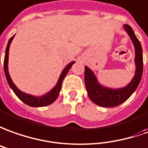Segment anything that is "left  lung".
I'll list each match as a JSON object with an SVG mask.
<instances>
[{
  "instance_id": "left-lung-1",
  "label": "left lung",
  "mask_w": 148,
  "mask_h": 148,
  "mask_svg": "<svg viewBox=\"0 0 148 148\" xmlns=\"http://www.w3.org/2000/svg\"><path fill=\"white\" fill-rule=\"evenodd\" d=\"M124 29L133 42L135 49L134 63L136 65L134 78L126 87L113 89L104 87L98 83L93 72L88 67L84 68V83L88 95L92 102L102 107H114L126 101L135 91L142 78L143 70V50L140 42L135 36L132 28L129 25H124Z\"/></svg>"
}]
</instances>
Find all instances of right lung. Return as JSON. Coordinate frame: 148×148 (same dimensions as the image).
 I'll return each instance as SVG.
<instances>
[{"label":"right lung","instance_id":"1","mask_svg":"<svg viewBox=\"0 0 148 148\" xmlns=\"http://www.w3.org/2000/svg\"><path fill=\"white\" fill-rule=\"evenodd\" d=\"M14 36L10 38V40L8 42V44L6 47L5 50V60H4V70H5V77L8 81V84L10 86V88L13 89V91L14 92V93L17 95L19 99L22 101L26 105H28L29 106L32 107H42V106H48L53 103L56 98L58 97V96L60 94V92L61 86H62V83H63V80H64V77L66 76L67 73L69 71V69L71 68L72 65L75 62L72 61L70 64H68L66 68H64L63 70V72L61 73L60 76L59 78V80L57 82L56 85L53 88L51 91L47 92V94H45L43 96H41L39 97H34V96L29 95V94H26L25 92H21V90H19L18 88L16 87V85L14 84V82L12 81L11 78H10V74H9V71H8V60H9V50H10V46L11 42L14 38Z\"/></svg>","mask_w":148,"mask_h":148}]
</instances>
